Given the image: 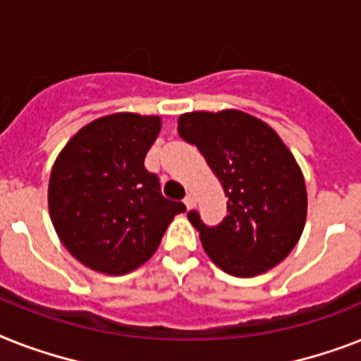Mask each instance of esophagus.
Returning a JSON list of instances; mask_svg holds the SVG:
<instances>
[{"instance_id":"esophagus-1","label":"esophagus","mask_w":361,"mask_h":361,"mask_svg":"<svg viewBox=\"0 0 361 361\" xmlns=\"http://www.w3.org/2000/svg\"><path fill=\"white\" fill-rule=\"evenodd\" d=\"M183 204H185V207L187 209H192V207H195V204H196V200H195V195H187L185 196V200H183Z\"/></svg>"}]
</instances>
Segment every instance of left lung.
<instances>
[{
	"label": "left lung",
	"mask_w": 361,
	"mask_h": 361,
	"mask_svg": "<svg viewBox=\"0 0 361 361\" xmlns=\"http://www.w3.org/2000/svg\"><path fill=\"white\" fill-rule=\"evenodd\" d=\"M178 133L195 145L228 196V215L206 226L196 211L190 224L222 271L237 278L263 274L295 248L307 213L300 166L271 126L237 109L192 111L178 118Z\"/></svg>",
	"instance_id": "left-lung-1"
}]
</instances>
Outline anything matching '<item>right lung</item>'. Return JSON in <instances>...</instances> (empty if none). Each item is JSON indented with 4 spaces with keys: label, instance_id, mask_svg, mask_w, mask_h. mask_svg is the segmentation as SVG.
<instances>
[{
    "label": "right lung",
    "instance_id": "1",
    "mask_svg": "<svg viewBox=\"0 0 361 361\" xmlns=\"http://www.w3.org/2000/svg\"><path fill=\"white\" fill-rule=\"evenodd\" d=\"M161 116L114 113L83 126L51 169L49 216L66 250L96 272L128 274L148 262L181 202L161 195L145 157Z\"/></svg>",
    "mask_w": 361,
    "mask_h": 361
}]
</instances>
